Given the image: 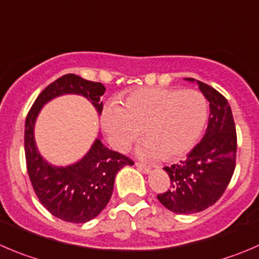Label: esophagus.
Returning <instances> with one entry per match:
<instances>
[{"label": "esophagus", "instance_id": "1", "mask_svg": "<svg viewBox=\"0 0 259 259\" xmlns=\"http://www.w3.org/2000/svg\"><path fill=\"white\" fill-rule=\"evenodd\" d=\"M135 165H137V167L139 168V169L142 170V172H144V173H149L150 172V167H149V165H145V164H143V163H139V162L135 163Z\"/></svg>", "mask_w": 259, "mask_h": 259}]
</instances>
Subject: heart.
Masks as SVG:
<instances>
[{
    "label": "heart",
    "mask_w": 259,
    "mask_h": 259,
    "mask_svg": "<svg viewBox=\"0 0 259 259\" xmlns=\"http://www.w3.org/2000/svg\"><path fill=\"white\" fill-rule=\"evenodd\" d=\"M105 106L102 126L116 149L127 150L144 134L140 154L175 159L196 144L207 120L209 106L196 90L144 87L130 92L122 101ZM143 128L142 130L141 127Z\"/></svg>",
    "instance_id": "obj_1"
}]
</instances>
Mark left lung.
<instances>
[{
	"mask_svg": "<svg viewBox=\"0 0 259 259\" xmlns=\"http://www.w3.org/2000/svg\"><path fill=\"white\" fill-rule=\"evenodd\" d=\"M197 83L210 106L206 133L185 160L164 167L170 187L157 195L160 204L176 214H195L214 205L227 190L235 169L237 132L232 109L214 87Z\"/></svg>",
	"mask_w": 259,
	"mask_h": 259,
	"instance_id": "8db88e82",
	"label": "left lung"
}]
</instances>
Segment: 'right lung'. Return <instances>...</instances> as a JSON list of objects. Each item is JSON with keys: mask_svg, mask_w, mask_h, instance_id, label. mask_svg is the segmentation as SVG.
Instances as JSON below:
<instances>
[{"mask_svg": "<svg viewBox=\"0 0 259 259\" xmlns=\"http://www.w3.org/2000/svg\"><path fill=\"white\" fill-rule=\"evenodd\" d=\"M104 84L87 81L76 74H64L45 87L37 96L25 121L26 169L35 195L42 206L58 219L82 224L96 218L110 201L116 173L125 165H133L126 155L105 148L101 140L94 143L79 162L69 167H52L36 150L34 124L42 105L64 94L87 97L97 111H102L100 97Z\"/></svg>", "mask_w": 259, "mask_h": 259, "instance_id": "1", "label": "right lung"}]
</instances>
